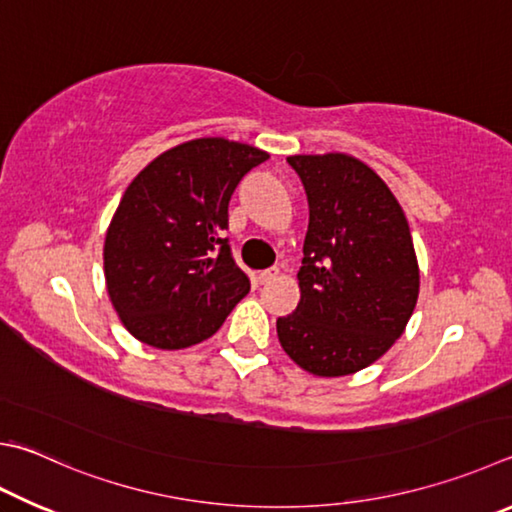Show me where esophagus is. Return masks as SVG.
I'll return each mask as SVG.
<instances>
[{
	"label": "esophagus",
	"mask_w": 512,
	"mask_h": 512,
	"mask_svg": "<svg viewBox=\"0 0 512 512\" xmlns=\"http://www.w3.org/2000/svg\"><path fill=\"white\" fill-rule=\"evenodd\" d=\"M277 275H280V268H277V266H271V268H266V271L259 273V275H257V280H259V284H268V282H273Z\"/></svg>",
	"instance_id": "1"
}]
</instances>
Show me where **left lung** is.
<instances>
[{
  "mask_svg": "<svg viewBox=\"0 0 512 512\" xmlns=\"http://www.w3.org/2000/svg\"><path fill=\"white\" fill-rule=\"evenodd\" d=\"M309 199L300 304L277 318L284 351L315 376L369 367L401 338L418 300L405 212L385 181L347 154L288 156Z\"/></svg>",
  "mask_w": 512,
  "mask_h": 512,
  "instance_id": "1",
  "label": "left lung"
}]
</instances>
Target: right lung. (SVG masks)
Here are the masks:
<instances>
[{
    "instance_id": "right-lung-1",
    "label": "right lung",
    "mask_w": 512,
    "mask_h": 512,
    "mask_svg": "<svg viewBox=\"0 0 512 512\" xmlns=\"http://www.w3.org/2000/svg\"><path fill=\"white\" fill-rule=\"evenodd\" d=\"M268 154L226 138L176 145L129 183L105 237V280L120 320L145 345L210 338L250 291L228 244V203Z\"/></svg>"
}]
</instances>
